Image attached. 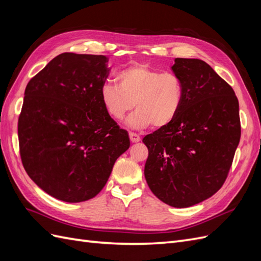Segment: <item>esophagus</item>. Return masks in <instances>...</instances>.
<instances>
[{
	"label": "esophagus",
	"instance_id": "obj_1",
	"mask_svg": "<svg viewBox=\"0 0 261 261\" xmlns=\"http://www.w3.org/2000/svg\"><path fill=\"white\" fill-rule=\"evenodd\" d=\"M129 139H130L132 143H138V141H140V136L136 133L130 132L129 133Z\"/></svg>",
	"mask_w": 261,
	"mask_h": 261
}]
</instances>
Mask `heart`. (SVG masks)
Segmentation results:
<instances>
[{
    "label": "heart",
    "instance_id": "heart-1",
    "mask_svg": "<svg viewBox=\"0 0 261 261\" xmlns=\"http://www.w3.org/2000/svg\"><path fill=\"white\" fill-rule=\"evenodd\" d=\"M116 83H105L100 96L107 113L121 121L135 105L136 111L127 118L132 128H145L153 124L162 127L177 115L184 97L179 77L160 72L145 64H135L116 74Z\"/></svg>",
    "mask_w": 261,
    "mask_h": 261
}]
</instances>
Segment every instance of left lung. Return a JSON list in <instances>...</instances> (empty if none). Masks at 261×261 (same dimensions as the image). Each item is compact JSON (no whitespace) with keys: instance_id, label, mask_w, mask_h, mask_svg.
<instances>
[{"instance_id":"obj_1","label":"left lung","mask_w":261,"mask_h":261,"mask_svg":"<svg viewBox=\"0 0 261 261\" xmlns=\"http://www.w3.org/2000/svg\"><path fill=\"white\" fill-rule=\"evenodd\" d=\"M171 69L183 84V102L174 120L143 139L145 177L161 201L187 208L224 183L241 138L239 100L206 62L177 58Z\"/></svg>"}]
</instances>
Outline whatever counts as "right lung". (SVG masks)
I'll list each match as a JSON object with an SVG mask.
<instances>
[{
  "instance_id": "1",
  "label": "right lung",
  "mask_w": 261,
  "mask_h": 261,
  "mask_svg": "<svg viewBox=\"0 0 261 261\" xmlns=\"http://www.w3.org/2000/svg\"><path fill=\"white\" fill-rule=\"evenodd\" d=\"M105 55L62 53L28 83L18 120L22 165L46 194L66 202L93 198L130 146L102 105Z\"/></svg>"
}]
</instances>
